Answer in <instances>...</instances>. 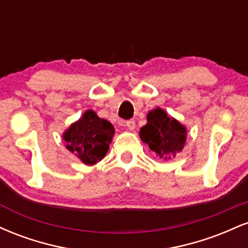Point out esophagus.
Returning a JSON list of instances; mask_svg holds the SVG:
<instances>
[{
	"mask_svg": "<svg viewBox=\"0 0 248 248\" xmlns=\"http://www.w3.org/2000/svg\"><path fill=\"white\" fill-rule=\"evenodd\" d=\"M121 126L124 127H127L128 129L133 130L134 128H135V121L134 120H128V121H122L121 122Z\"/></svg>",
	"mask_w": 248,
	"mask_h": 248,
	"instance_id": "esophagus-1",
	"label": "esophagus"
}]
</instances>
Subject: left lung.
<instances>
[{
    "label": "left lung",
    "instance_id": "obj_1",
    "mask_svg": "<svg viewBox=\"0 0 248 248\" xmlns=\"http://www.w3.org/2000/svg\"><path fill=\"white\" fill-rule=\"evenodd\" d=\"M140 138L156 156L162 160H170L183 150L186 128L157 107L148 113L147 124L141 128Z\"/></svg>",
    "mask_w": 248,
    "mask_h": 248
}]
</instances>
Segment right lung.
Instances as JSON below:
<instances>
[{"mask_svg":"<svg viewBox=\"0 0 248 248\" xmlns=\"http://www.w3.org/2000/svg\"><path fill=\"white\" fill-rule=\"evenodd\" d=\"M114 127L109 121L99 118L88 109L62 134L66 148L82 163L93 166L106 156L114 136Z\"/></svg>","mask_w":248,"mask_h":248,"instance_id":"obj_1","label":"right lung"}]
</instances>
